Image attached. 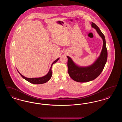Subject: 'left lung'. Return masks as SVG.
I'll list each match as a JSON object with an SVG mask.
<instances>
[{
	"label": "left lung",
	"instance_id": "1",
	"mask_svg": "<svg viewBox=\"0 0 122 122\" xmlns=\"http://www.w3.org/2000/svg\"><path fill=\"white\" fill-rule=\"evenodd\" d=\"M92 27L96 30L103 41L102 51L96 60L90 65L81 66L76 64L69 56H67L69 76L72 79L77 82H87L95 80L102 71L107 61V51L104 35L98 27L93 22H92Z\"/></svg>",
	"mask_w": 122,
	"mask_h": 122
}]
</instances>
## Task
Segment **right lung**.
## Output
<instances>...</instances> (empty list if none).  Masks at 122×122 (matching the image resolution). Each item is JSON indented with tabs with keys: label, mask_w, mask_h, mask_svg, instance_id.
Returning <instances> with one entry per match:
<instances>
[{
	"label": "right lung",
	"mask_w": 122,
	"mask_h": 122,
	"mask_svg": "<svg viewBox=\"0 0 122 122\" xmlns=\"http://www.w3.org/2000/svg\"><path fill=\"white\" fill-rule=\"evenodd\" d=\"M59 59V58H57L56 60H55L54 62H53L51 66L49 69V70L48 71V72L47 73V74L45 76H43L42 77H38V78H27L25 76H23L22 75H21L19 71L18 70V72H19V73L20 74V75L22 76V77L26 81L29 82L30 83L32 84H43V83H45L46 82L48 81L52 77V65L53 64H55L56 62H57Z\"/></svg>",
	"instance_id": "obj_1"
}]
</instances>
